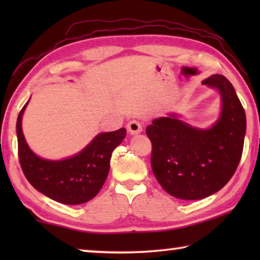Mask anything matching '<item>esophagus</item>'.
Masks as SVG:
<instances>
[{"mask_svg": "<svg viewBox=\"0 0 260 260\" xmlns=\"http://www.w3.org/2000/svg\"><path fill=\"white\" fill-rule=\"evenodd\" d=\"M127 131L131 135H136V134H140L142 133V129H143V126H142V123L138 122V120H130L129 123H127Z\"/></svg>", "mask_w": 260, "mask_h": 260, "instance_id": "obj_1", "label": "esophagus"}]
</instances>
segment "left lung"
Wrapping results in <instances>:
<instances>
[{"label":"left lung","instance_id":"obj_1","mask_svg":"<svg viewBox=\"0 0 260 260\" xmlns=\"http://www.w3.org/2000/svg\"><path fill=\"white\" fill-rule=\"evenodd\" d=\"M202 84L221 94V116L211 129H195L172 113L154 119L145 130L155 177L167 193L182 200H200L221 189L243 155L246 116L234 87L221 74Z\"/></svg>","mask_w":260,"mask_h":260}]
</instances>
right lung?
<instances>
[{"label":"right lung","mask_w":260,"mask_h":260,"mask_svg":"<svg viewBox=\"0 0 260 260\" xmlns=\"http://www.w3.org/2000/svg\"><path fill=\"white\" fill-rule=\"evenodd\" d=\"M17 117V150L21 168L35 189L63 205H80L93 199L104 184L110 170L112 151L122 143L126 130L99 134L83 151L62 161L38 157L24 141L22 115Z\"/></svg>","instance_id":"add662e5"}]
</instances>
